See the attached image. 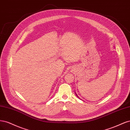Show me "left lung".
<instances>
[{
	"label": "left lung",
	"mask_w": 130,
	"mask_h": 130,
	"mask_svg": "<svg viewBox=\"0 0 130 130\" xmlns=\"http://www.w3.org/2000/svg\"><path fill=\"white\" fill-rule=\"evenodd\" d=\"M75 93H76V95H77V97H78V98H79V97H78V95H77V94H76V92H75Z\"/></svg>",
	"instance_id": "obj_1"
}]
</instances>
